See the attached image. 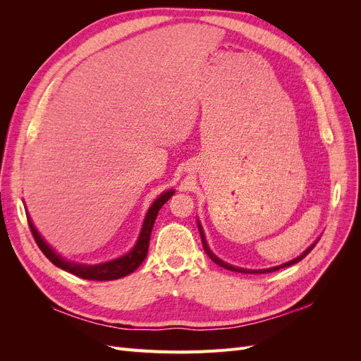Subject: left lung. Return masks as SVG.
Listing matches in <instances>:
<instances>
[{
  "mask_svg": "<svg viewBox=\"0 0 361 361\" xmlns=\"http://www.w3.org/2000/svg\"><path fill=\"white\" fill-rule=\"evenodd\" d=\"M199 231H200V236H202V244H203V248H204V251H206V255L209 256L216 265H220V267H223V268H226V269H231V271H236V272H251V274H267V272H272V271H277V269H280V268H285V267H290V265H295V264H298L300 260H302L305 256H307L310 251L313 250V247L316 245V243L313 244V245H310L307 250L304 251V253L301 255V256H298L297 259H293V260H290V262H288V264H283V265H280V267H276V268H269V269H260V271H250V269H243V268H235V267H232V265H228V264H226V262H223L221 259H218L212 251L209 250V247H207V243H206V239H204V233H203V231H202V226L199 224Z\"/></svg>",
  "mask_w": 361,
  "mask_h": 361,
  "instance_id": "1",
  "label": "left lung"
}]
</instances>
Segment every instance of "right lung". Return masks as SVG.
<instances>
[{
  "instance_id": "right-lung-1",
  "label": "right lung",
  "mask_w": 361,
  "mask_h": 361,
  "mask_svg": "<svg viewBox=\"0 0 361 361\" xmlns=\"http://www.w3.org/2000/svg\"><path fill=\"white\" fill-rule=\"evenodd\" d=\"M174 191H167L161 194L159 197L154 202V204L150 206V209L145 218L143 223V228H141V233L138 236V241L134 245V248L126 253L125 256L114 259L111 262H105V264H99V265H81V264H72V262H68L61 259L56 251H54L45 241H43L42 236L39 235V232L36 231V227L32 226L30 216L27 214V220H28V226L32 238H35L36 244L39 245V248L42 250V253L45 255L54 265L71 272V274L81 277L85 280H96V281H106V280H116V279H122L130 272H134L147 256V250H149V241H150V233H152V227H154V223L157 220V215L159 212V209L162 207V204L166 203Z\"/></svg>"
}]
</instances>
